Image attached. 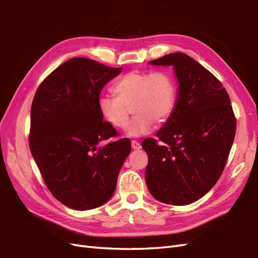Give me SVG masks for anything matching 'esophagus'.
Returning a JSON list of instances; mask_svg holds the SVG:
<instances>
[{"mask_svg":"<svg viewBox=\"0 0 258 258\" xmlns=\"http://www.w3.org/2000/svg\"><path fill=\"white\" fill-rule=\"evenodd\" d=\"M131 148H132V150H140L141 144L134 140V141H131Z\"/></svg>","mask_w":258,"mask_h":258,"instance_id":"1","label":"esophagus"}]
</instances>
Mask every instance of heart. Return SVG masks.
<instances>
[{"label":"heart","instance_id":"obj_1","mask_svg":"<svg viewBox=\"0 0 258 258\" xmlns=\"http://www.w3.org/2000/svg\"><path fill=\"white\" fill-rule=\"evenodd\" d=\"M116 97L102 95L97 99L101 117L110 126H127L131 108V123L126 130L129 137H141L152 130L154 121L163 123L171 116L177 100L173 78L164 72H130L118 79L112 88Z\"/></svg>","mask_w":258,"mask_h":258}]
</instances>
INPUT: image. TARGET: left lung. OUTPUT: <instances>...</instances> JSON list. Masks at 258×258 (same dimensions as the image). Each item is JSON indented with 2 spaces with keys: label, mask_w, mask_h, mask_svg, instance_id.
<instances>
[{
  "label": "left lung",
  "mask_w": 258,
  "mask_h": 258,
  "mask_svg": "<svg viewBox=\"0 0 258 258\" xmlns=\"http://www.w3.org/2000/svg\"><path fill=\"white\" fill-rule=\"evenodd\" d=\"M172 66L178 81L175 109L142 148L149 156L145 182L157 201L187 205L200 200L224 171L235 136L230 97L221 82L184 53L151 60Z\"/></svg>",
  "instance_id": "left-lung-1"
}]
</instances>
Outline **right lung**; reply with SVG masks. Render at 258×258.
Listing matches in <instances>:
<instances>
[{"label": "right lung", "instance_id": "right-lung-1", "mask_svg": "<svg viewBox=\"0 0 258 258\" xmlns=\"http://www.w3.org/2000/svg\"><path fill=\"white\" fill-rule=\"evenodd\" d=\"M121 71L93 59L71 58L48 75L34 94L31 154L53 197L73 210H92L112 198L131 151L128 139L100 145L117 131L103 120L97 99Z\"/></svg>", "mask_w": 258, "mask_h": 258}]
</instances>
